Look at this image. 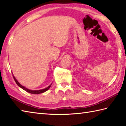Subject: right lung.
I'll list each match as a JSON object with an SVG mask.
<instances>
[{
    "label": "right lung",
    "mask_w": 126,
    "mask_h": 126,
    "mask_svg": "<svg viewBox=\"0 0 126 126\" xmlns=\"http://www.w3.org/2000/svg\"><path fill=\"white\" fill-rule=\"evenodd\" d=\"M13 77H14V80H15V82H16V83L17 84V85H18V87H20L21 88H22V89L25 90V91L27 92L28 93H31V94H41V93H44V92H46V91H48V90L50 88L51 85V84L50 85H49V86H48V87L46 88H44V89H41V90H37V91H33V90H31V89H27V88H26L25 87L23 86V85H21V84L20 83H19V82L17 81V79H16V78H15V77H14V75H13Z\"/></svg>",
    "instance_id": "obj_1"
}]
</instances>
